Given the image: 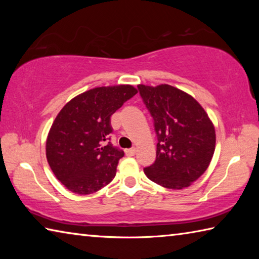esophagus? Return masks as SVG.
Returning <instances> with one entry per match:
<instances>
[{"instance_id": "34e87169", "label": "esophagus", "mask_w": 259, "mask_h": 259, "mask_svg": "<svg viewBox=\"0 0 259 259\" xmlns=\"http://www.w3.org/2000/svg\"><path fill=\"white\" fill-rule=\"evenodd\" d=\"M135 154H136V148H129V150H125L126 156H134Z\"/></svg>"}]
</instances>
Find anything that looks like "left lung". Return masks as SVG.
I'll return each mask as SVG.
<instances>
[{
	"label": "left lung",
	"instance_id": "8db88e82",
	"mask_svg": "<svg viewBox=\"0 0 259 259\" xmlns=\"http://www.w3.org/2000/svg\"><path fill=\"white\" fill-rule=\"evenodd\" d=\"M154 120L156 160L144 169L148 179L170 190H182L203 175L216 147V131L207 112L178 88L138 84Z\"/></svg>",
	"mask_w": 259,
	"mask_h": 259
}]
</instances>
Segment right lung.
<instances>
[{"mask_svg": "<svg viewBox=\"0 0 259 259\" xmlns=\"http://www.w3.org/2000/svg\"><path fill=\"white\" fill-rule=\"evenodd\" d=\"M137 93L130 84L98 87L61 108L48 134L46 154L52 172L67 190L87 195L113 181L124 153L107 143L109 120Z\"/></svg>", "mask_w": 259, "mask_h": 259, "instance_id": "right-lung-1", "label": "right lung"}]
</instances>
